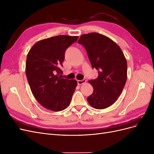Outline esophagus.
Returning <instances> with one entry per match:
<instances>
[{"label": "esophagus", "instance_id": "esophagus-1", "mask_svg": "<svg viewBox=\"0 0 154 154\" xmlns=\"http://www.w3.org/2000/svg\"><path fill=\"white\" fill-rule=\"evenodd\" d=\"M86 83V80L85 79H83L82 80H78V85H82V84H84V83Z\"/></svg>", "mask_w": 154, "mask_h": 154}]
</instances>
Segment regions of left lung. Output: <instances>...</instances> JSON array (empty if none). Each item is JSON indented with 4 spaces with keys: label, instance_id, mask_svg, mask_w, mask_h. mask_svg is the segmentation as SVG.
<instances>
[{
    "label": "left lung",
    "instance_id": "left-lung-1",
    "mask_svg": "<svg viewBox=\"0 0 154 154\" xmlns=\"http://www.w3.org/2000/svg\"><path fill=\"white\" fill-rule=\"evenodd\" d=\"M78 44L84 46L92 67L98 76L88 82L94 88L87 97L96 109H104L114 104L122 94L127 78V62L119 46L109 37L97 32L80 36Z\"/></svg>",
    "mask_w": 154,
    "mask_h": 154
}]
</instances>
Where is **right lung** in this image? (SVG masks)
I'll use <instances>...</instances> for the list:
<instances>
[{"instance_id":"add662e5","label":"right lung","mask_w":154,"mask_h":154,"mask_svg":"<svg viewBox=\"0 0 154 154\" xmlns=\"http://www.w3.org/2000/svg\"><path fill=\"white\" fill-rule=\"evenodd\" d=\"M78 36L58 35L40 40L27 56L26 74L31 91L38 103L48 110L67 108L77 86L75 80L58 76L65 53Z\"/></svg>"}]
</instances>
